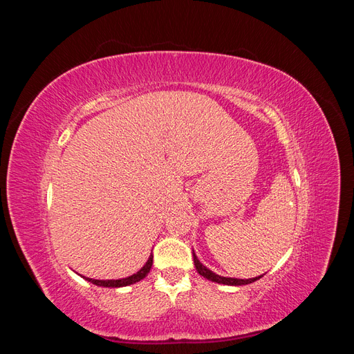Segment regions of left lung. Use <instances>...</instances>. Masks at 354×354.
Returning a JSON list of instances; mask_svg holds the SVG:
<instances>
[{
    "label": "left lung",
    "instance_id": "obj_1",
    "mask_svg": "<svg viewBox=\"0 0 354 354\" xmlns=\"http://www.w3.org/2000/svg\"><path fill=\"white\" fill-rule=\"evenodd\" d=\"M194 263H195L196 270H198V273H199L201 276L207 277V279H209V281H212V282L223 283V285H234V286H239V285H248V283L255 282L257 279H260V277L263 276V274H261V276H259V277H252V279H234V277H224V276H218V274H216L214 272H211L209 269H207V267L203 266V264L198 260V257L195 255V252H194Z\"/></svg>",
    "mask_w": 354,
    "mask_h": 354
}]
</instances>
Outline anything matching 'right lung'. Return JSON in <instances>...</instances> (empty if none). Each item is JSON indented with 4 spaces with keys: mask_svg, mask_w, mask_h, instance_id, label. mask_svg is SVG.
<instances>
[{
    "mask_svg": "<svg viewBox=\"0 0 354 354\" xmlns=\"http://www.w3.org/2000/svg\"><path fill=\"white\" fill-rule=\"evenodd\" d=\"M152 264H153V255L149 257L147 263L142 267L140 270H138L136 274L133 276H128L125 277V279H116V281H99V279H90V277H85L88 282L97 285V286H106V288H120V286H127V285H131V283H136L138 281L145 279V277L147 276V273L151 272L152 269Z\"/></svg>",
    "mask_w": 354,
    "mask_h": 354,
    "instance_id": "right-lung-1",
    "label": "right lung"
}]
</instances>
